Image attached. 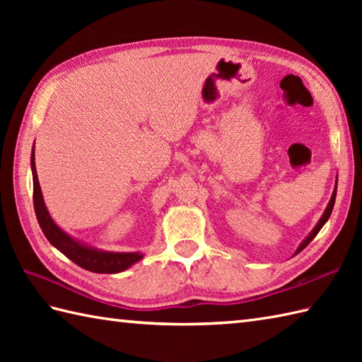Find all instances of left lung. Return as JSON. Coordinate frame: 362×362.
Here are the masks:
<instances>
[{"label": "left lung", "instance_id": "1", "mask_svg": "<svg viewBox=\"0 0 362 362\" xmlns=\"http://www.w3.org/2000/svg\"><path fill=\"white\" fill-rule=\"evenodd\" d=\"M334 201H336V188H334V191H333V196H332V199H329V204H328V206H327L325 213L322 214L320 221L317 222V226L314 227V230H313V232H311V235H310L308 238H306V240H305L302 244H300V247L297 249V253H298V252H302V250L306 247V245H308V244H310V243L314 240V238H316V235L320 232V228L324 227V224H325V222H327V221H328V218H329V214H332V211H333Z\"/></svg>", "mask_w": 362, "mask_h": 362}]
</instances>
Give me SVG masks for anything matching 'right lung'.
<instances>
[{"instance_id": "1", "label": "right lung", "mask_w": 362, "mask_h": 362, "mask_svg": "<svg viewBox=\"0 0 362 362\" xmlns=\"http://www.w3.org/2000/svg\"><path fill=\"white\" fill-rule=\"evenodd\" d=\"M30 168H33V180H34V210L38 224H40L42 232L45 233L54 247L59 249L66 258H70L73 263L87 269L90 272L96 274H117L126 271L127 267L132 266L136 261H140L143 255L140 252H101L96 249L82 245L71 236H68L64 230H60L54 221L51 219L48 210H46L42 189L38 185L37 171H35V160H34V149L30 156Z\"/></svg>"}]
</instances>
